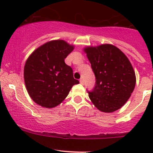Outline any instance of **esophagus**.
I'll list each match as a JSON object with an SVG mask.
<instances>
[{
	"label": "esophagus",
	"mask_w": 153,
	"mask_h": 153,
	"mask_svg": "<svg viewBox=\"0 0 153 153\" xmlns=\"http://www.w3.org/2000/svg\"><path fill=\"white\" fill-rule=\"evenodd\" d=\"M80 83H81V84H84V80H83V78H81V79H80Z\"/></svg>",
	"instance_id": "1"
}]
</instances>
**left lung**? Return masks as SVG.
<instances>
[{"label": "left lung", "mask_w": 153, "mask_h": 153, "mask_svg": "<svg viewBox=\"0 0 153 153\" xmlns=\"http://www.w3.org/2000/svg\"><path fill=\"white\" fill-rule=\"evenodd\" d=\"M95 75L89 99L100 111L112 112L126 104L135 89V71L122 51L112 44L84 49Z\"/></svg>", "instance_id": "1"}]
</instances>
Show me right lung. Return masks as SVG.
<instances>
[{
  "mask_svg": "<svg viewBox=\"0 0 153 153\" xmlns=\"http://www.w3.org/2000/svg\"><path fill=\"white\" fill-rule=\"evenodd\" d=\"M74 49L64 40H54L37 48L27 58L24 77L34 102L45 108L59 105L72 86L79 84L64 59Z\"/></svg>",
  "mask_w": 153,
  "mask_h": 153,
  "instance_id": "right-lung-1",
  "label": "right lung"
}]
</instances>
